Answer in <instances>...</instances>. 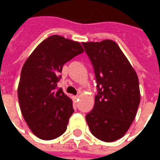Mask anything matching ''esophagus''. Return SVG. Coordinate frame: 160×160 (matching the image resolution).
I'll return each mask as SVG.
<instances>
[{"label": "esophagus", "mask_w": 160, "mask_h": 160, "mask_svg": "<svg viewBox=\"0 0 160 160\" xmlns=\"http://www.w3.org/2000/svg\"><path fill=\"white\" fill-rule=\"evenodd\" d=\"M72 98H73V102H74V103H76L77 101H78V99H79V97H78V96H73Z\"/></svg>", "instance_id": "obj_1"}]
</instances>
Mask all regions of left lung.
Here are the masks:
<instances>
[{"label":"left lung","instance_id":"left-lung-1","mask_svg":"<svg viewBox=\"0 0 160 160\" xmlns=\"http://www.w3.org/2000/svg\"><path fill=\"white\" fill-rule=\"evenodd\" d=\"M93 66L98 94L86 116L90 131L100 141H118L127 133L141 101L137 73L117 42H82Z\"/></svg>","mask_w":160,"mask_h":160}]
</instances>
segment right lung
Listing matches in <instances>:
<instances>
[{"instance_id": "right-lung-1", "label": "right lung", "mask_w": 160, "mask_h": 160, "mask_svg": "<svg viewBox=\"0 0 160 160\" xmlns=\"http://www.w3.org/2000/svg\"><path fill=\"white\" fill-rule=\"evenodd\" d=\"M84 52L79 42L52 35L40 42L24 63L18 86L22 116L33 134L49 141L66 131L73 101L57 89L63 65Z\"/></svg>"}]
</instances>
